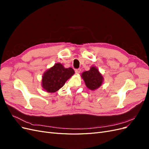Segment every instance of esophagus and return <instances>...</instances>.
I'll return each instance as SVG.
<instances>
[{"mask_svg":"<svg viewBox=\"0 0 149 149\" xmlns=\"http://www.w3.org/2000/svg\"><path fill=\"white\" fill-rule=\"evenodd\" d=\"M75 72H76V73H77V74L80 73H81V69H80V68L76 69V70H75Z\"/></svg>","mask_w":149,"mask_h":149,"instance_id":"34e87169","label":"esophagus"}]
</instances>
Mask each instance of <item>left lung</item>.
I'll return each instance as SVG.
<instances>
[{"label": "left lung", "mask_w": 149, "mask_h": 149, "mask_svg": "<svg viewBox=\"0 0 149 149\" xmlns=\"http://www.w3.org/2000/svg\"><path fill=\"white\" fill-rule=\"evenodd\" d=\"M82 78L86 86L91 90L97 89L103 81L102 75L95 67H91L89 71L83 73Z\"/></svg>", "instance_id": "8db88e82"}]
</instances>
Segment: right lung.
I'll return each instance as SVG.
<instances>
[{
  "label": "right lung",
  "mask_w": 149,
  "mask_h": 149,
  "mask_svg": "<svg viewBox=\"0 0 149 149\" xmlns=\"http://www.w3.org/2000/svg\"><path fill=\"white\" fill-rule=\"evenodd\" d=\"M74 73L72 68H65L61 63H56L43 74L42 86L47 92H56Z\"/></svg>",
  "instance_id": "right-lung-1"
}]
</instances>
